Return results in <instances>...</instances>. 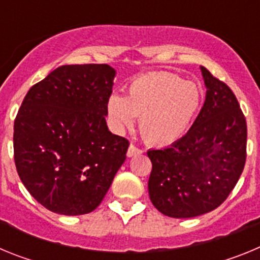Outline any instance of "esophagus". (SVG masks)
<instances>
[{
  "mask_svg": "<svg viewBox=\"0 0 260 260\" xmlns=\"http://www.w3.org/2000/svg\"><path fill=\"white\" fill-rule=\"evenodd\" d=\"M139 153H142V150H139V148H138V147H135L134 144H130V147H128V150H127L128 157H133V156L139 155Z\"/></svg>",
  "mask_w": 260,
  "mask_h": 260,
  "instance_id": "obj_1",
  "label": "esophagus"
}]
</instances>
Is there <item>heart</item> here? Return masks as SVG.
I'll return each instance as SVG.
<instances>
[{"instance_id":"1","label":"heart","mask_w":260,"mask_h":260,"mask_svg":"<svg viewBox=\"0 0 260 260\" xmlns=\"http://www.w3.org/2000/svg\"><path fill=\"white\" fill-rule=\"evenodd\" d=\"M202 91L172 73H150L135 78L126 96L108 99L109 123L118 134L132 128L139 117L142 138L152 146H169L186 133L199 109Z\"/></svg>"}]
</instances>
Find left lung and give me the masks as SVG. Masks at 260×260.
<instances>
[{"mask_svg": "<svg viewBox=\"0 0 260 260\" xmlns=\"http://www.w3.org/2000/svg\"><path fill=\"white\" fill-rule=\"evenodd\" d=\"M206 102L190 130L167 148L147 152L152 162L148 194L169 217L189 219L228 198L246 161V119L224 82L201 66Z\"/></svg>", "mask_w": 260, "mask_h": 260, "instance_id": "8db88e82", "label": "left lung"}]
</instances>
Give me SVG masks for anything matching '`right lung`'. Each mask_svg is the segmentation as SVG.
Wrapping results in <instances>:
<instances>
[{
	"mask_svg": "<svg viewBox=\"0 0 260 260\" xmlns=\"http://www.w3.org/2000/svg\"><path fill=\"white\" fill-rule=\"evenodd\" d=\"M114 77L105 63L59 66L29 88L18 110V174L52 212H92L126 160L128 141L112 134L105 121Z\"/></svg>",
	"mask_w": 260,
	"mask_h": 260,
	"instance_id": "add662e5",
	"label": "right lung"
}]
</instances>
